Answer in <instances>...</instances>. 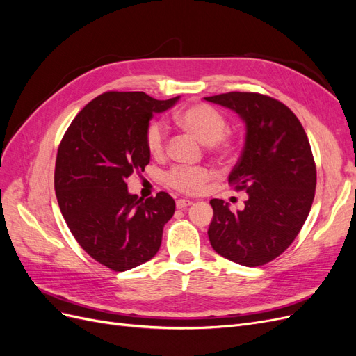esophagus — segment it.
I'll use <instances>...</instances> for the list:
<instances>
[{"label":"esophagus","instance_id":"obj_1","mask_svg":"<svg viewBox=\"0 0 356 356\" xmlns=\"http://www.w3.org/2000/svg\"><path fill=\"white\" fill-rule=\"evenodd\" d=\"M191 203H193V202L188 200V199H178V200H177V208H178V209H184V208L190 207Z\"/></svg>","mask_w":356,"mask_h":356}]
</instances>
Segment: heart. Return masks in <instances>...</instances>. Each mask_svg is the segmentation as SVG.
<instances>
[{
    "instance_id": "obj_1",
    "label": "heart",
    "mask_w": 356,
    "mask_h": 356,
    "mask_svg": "<svg viewBox=\"0 0 356 356\" xmlns=\"http://www.w3.org/2000/svg\"><path fill=\"white\" fill-rule=\"evenodd\" d=\"M175 123L182 131L195 136L204 145H209L215 153H227L232 149L230 143L225 139L227 122L225 118L209 105L196 104L181 110L175 115ZM147 147L152 154L161 156L166 148L165 129L159 122H152L145 134ZM211 178V172L204 168H175L168 174L169 186L174 188L191 193L203 187Z\"/></svg>"
}]
</instances>
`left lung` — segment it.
<instances>
[{
	"label": "left lung",
	"instance_id": "1",
	"mask_svg": "<svg viewBox=\"0 0 356 356\" xmlns=\"http://www.w3.org/2000/svg\"><path fill=\"white\" fill-rule=\"evenodd\" d=\"M238 114L245 145L229 184L245 190V208L212 199L208 236L213 251L246 267L275 260L294 242L312 208L316 168L296 114L268 96L230 92L204 98Z\"/></svg>",
	"mask_w": 356,
	"mask_h": 356
}]
</instances>
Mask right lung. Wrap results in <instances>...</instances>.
Returning <instances> with one entry per match:
<instances>
[{"instance_id":"1","label":"right lung","mask_w":356,"mask_h":356,"mask_svg":"<svg viewBox=\"0 0 356 356\" xmlns=\"http://www.w3.org/2000/svg\"><path fill=\"white\" fill-rule=\"evenodd\" d=\"M179 99L144 92H106L75 115L58 149L55 190L72 236L96 261L124 272L157 254L175 200L141 199L127 179L149 161L145 134L153 114Z\"/></svg>"}]
</instances>
